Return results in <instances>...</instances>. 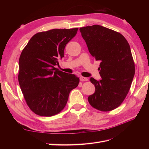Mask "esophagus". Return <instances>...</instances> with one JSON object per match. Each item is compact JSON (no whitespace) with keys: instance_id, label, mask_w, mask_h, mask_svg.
<instances>
[{"instance_id":"34e87169","label":"esophagus","mask_w":149,"mask_h":149,"mask_svg":"<svg viewBox=\"0 0 149 149\" xmlns=\"http://www.w3.org/2000/svg\"><path fill=\"white\" fill-rule=\"evenodd\" d=\"M79 79L81 81H86L88 80L87 78H84V77H83V76H81Z\"/></svg>"}]
</instances>
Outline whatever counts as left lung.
Masks as SVG:
<instances>
[{
  "mask_svg": "<svg viewBox=\"0 0 149 149\" xmlns=\"http://www.w3.org/2000/svg\"><path fill=\"white\" fill-rule=\"evenodd\" d=\"M79 31L89 53L101 61L99 70L102 79H90L96 89L88 101L97 110H113L124 100L135 74L129 44L120 33L99 25L84 26Z\"/></svg>",
  "mask_w": 149,
  "mask_h": 149,
  "instance_id": "left-lung-1",
  "label": "left lung"
}]
</instances>
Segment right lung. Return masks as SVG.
Segmentation results:
<instances>
[{
  "label": "right lung",
  "mask_w": 149,
  "mask_h": 149,
  "mask_svg": "<svg viewBox=\"0 0 149 149\" xmlns=\"http://www.w3.org/2000/svg\"><path fill=\"white\" fill-rule=\"evenodd\" d=\"M78 29H52L34 35L19 58L18 79L25 101L35 114L52 116L65 107L79 79L56 68L64 56L66 45Z\"/></svg>",
  "instance_id": "1"
}]
</instances>
